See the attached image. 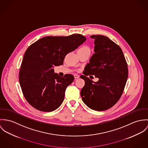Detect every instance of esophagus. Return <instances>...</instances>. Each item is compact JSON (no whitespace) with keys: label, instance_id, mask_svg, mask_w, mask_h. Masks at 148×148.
I'll use <instances>...</instances> for the list:
<instances>
[{"label":"esophagus","instance_id":"1","mask_svg":"<svg viewBox=\"0 0 148 148\" xmlns=\"http://www.w3.org/2000/svg\"><path fill=\"white\" fill-rule=\"evenodd\" d=\"M74 78H75V79H78V78H79V76L78 75H77V74H74Z\"/></svg>","mask_w":148,"mask_h":148}]
</instances>
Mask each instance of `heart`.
<instances>
[{
	"mask_svg": "<svg viewBox=\"0 0 148 148\" xmlns=\"http://www.w3.org/2000/svg\"><path fill=\"white\" fill-rule=\"evenodd\" d=\"M79 50H90L89 48L87 47H83L81 48H80Z\"/></svg>",
	"mask_w": 148,
	"mask_h": 148,
	"instance_id": "heart-1",
	"label": "heart"
}]
</instances>
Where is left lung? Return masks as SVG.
<instances>
[{
	"label": "left lung",
	"instance_id": "1",
	"mask_svg": "<svg viewBox=\"0 0 148 148\" xmlns=\"http://www.w3.org/2000/svg\"><path fill=\"white\" fill-rule=\"evenodd\" d=\"M91 38L94 39L95 53L84 67V75L80 77L85 82L81 96L88 107L101 111L120 98L127 81L128 66L120 47L108 37L92 35ZM89 75L98 77L99 81L90 80L86 77Z\"/></svg>",
	"mask_w": 148,
	"mask_h": 148
}]
</instances>
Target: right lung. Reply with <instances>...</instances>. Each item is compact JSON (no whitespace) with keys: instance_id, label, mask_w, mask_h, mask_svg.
<instances>
[{"instance_id":"right-lung-1","label":"right lung","mask_w":148,"mask_h":148,"mask_svg":"<svg viewBox=\"0 0 148 148\" xmlns=\"http://www.w3.org/2000/svg\"><path fill=\"white\" fill-rule=\"evenodd\" d=\"M86 40L80 34L47 36L30 45L25 52L19 73V82L27 101L34 108L51 112L62 103L66 87L74 76L60 77L54 66L64 64L66 54Z\"/></svg>"}]
</instances>
